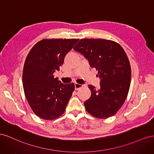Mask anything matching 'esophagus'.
Wrapping results in <instances>:
<instances>
[{
  "label": "esophagus",
  "instance_id": "obj_1",
  "mask_svg": "<svg viewBox=\"0 0 154 154\" xmlns=\"http://www.w3.org/2000/svg\"><path fill=\"white\" fill-rule=\"evenodd\" d=\"M83 85H82V84H79V83H75V89L76 90H78L79 89V88L82 87Z\"/></svg>",
  "mask_w": 154,
  "mask_h": 154
}]
</instances>
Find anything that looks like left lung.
<instances>
[{"mask_svg": "<svg viewBox=\"0 0 154 154\" xmlns=\"http://www.w3.org/2000/svg\"><path fill=\"white\" fill-rule=\"evenodd\" d=\"M73 49L88 59L101 78L98 90L88 85L91 96L84 103L86 110L100 119L114 116L127 98L131 81V67L125 51L116 42L101 38L81 39Z\"/></svg>", "mask_w": 154, "mask_h": 154, "instance_id": "obj_1", "label": "left lung"}]
</instances>
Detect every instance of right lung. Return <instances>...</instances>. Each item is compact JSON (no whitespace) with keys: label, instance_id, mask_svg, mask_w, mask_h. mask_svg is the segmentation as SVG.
Segmentation results:
<instances>
[{"label":"right lung","instance_id":"obj_1","mask_svg":"<svg viewBox=\"0 0 154 154\" xmlns=\"http://www.w3.org/2000/svg\"><path fill=\"white\" fill-rule=\"evenodd\" d=\"M78 40L43 39L27 56L22 74L24 94L32 110L42 119H57L66 110L75 86L73 83L63 84L53 74Z\"/></svg>","mask_w":154,"mask_h":154}]
</instances>
